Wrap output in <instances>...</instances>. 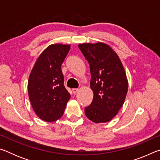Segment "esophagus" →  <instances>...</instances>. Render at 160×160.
I'll return each mask as SVG.
<instances>
[{
    "instance_id": "obj_1",
    "label": "esophagus",
    "mask_w": 160,
    "mask_h": 160,
    "mask_svg": "<svg viewBox=\"0 0 160 160\" xmlns=\"http://www.w3.org/2000/svg\"><path fill=\"white\" fill-rule=\"evenodd\" d=\"M78 91H79V89H78V88H73V89H72V92H73L74 94L77 93Z\"/></svg>"
}]
</instances>
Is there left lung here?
<instances>
[{
  "mask_svg": "<svg viewBox=\"0 0 160 160\" xmlns=\"http://www.w3.org/2000/svg\"><path fill=\"white\" fill-rule=\"evenodd\" d=\"M78 47L90 65V88L94 93L85 113L92 122H108L122 107L128 92L123 65L117 54L104 43L80 44Z\"/></svg>",
  "mask_w": 160,
  "mask_h": 160,
  "instance_id": "obj_1",
  "label": "left lung"
}]
</instances>
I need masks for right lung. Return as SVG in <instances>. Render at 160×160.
Instances as JSON below:
<instances>
[{"label": "right lung", "instance_id": "add662e5", "mask_svg": "<svg viewBox=\"0 0 160 160\" xmlns=\"http://www.w3.org/2000/svg\"><path fill=\"white\" fill-rule=\"evenodd\" d=\"M70 45L48 46L40 54L29 75L28 94L32 108L43 121L52 122L63 116L70 94L64 86L61 65Z\"/></svg>", "mask_w": 160, "mask_h": 160}]
</instances>
